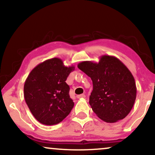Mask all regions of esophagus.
<instances>
[{"label":"esophagus","instance_id":"esophagus-1","mask_svg":"<svg viewBox=\"0 0 155 155\" xmlns=\"http://www.w3.org/2000/svg\"><path fill=\"white\" fill-rule=\"evenodd\" d=\"M77 98L78 99H84V98H85V95L83 94L77 95Z\"/></svg>","mask_w":155,"mask_h":155}]
</instances>
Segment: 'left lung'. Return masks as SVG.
I'll return each mask as SVG.
<instances>
[{"label": "left lung", "mask_w": 155, "mask_h": 155, "mask_svg": "<svg viewBox=\"0 0 155 155\" xmlns=\"http://www.w3.org/2000/svg\"><path fill=\"white\" fill-rule=\"evenodd\" d=\"M78 67L92 80L89 103L100 119L115 123L128 116L136 99V84L119 59L104 55L99 63L83 61Z\"/></svg>", "instance_id": "1"}]
</instances>
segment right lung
<instances>
[{"instance_id":"right-lung-1","label":"right lung","mask_w":155,"mask_h":155,"mask_svg":"<svg viewBox=\"0 0 155 155\" xmlns=\"http://www.w3.org/2000/svg\"><path fill=\"white\" fill-rule=\"evenodd\" d=\"M75 67H66L58 58L37 65L29 74L24 85V97L29 110L38 121L55 125L71 113L74 102L69 95L68 76Z\"/></svg>"}]
</instances>
